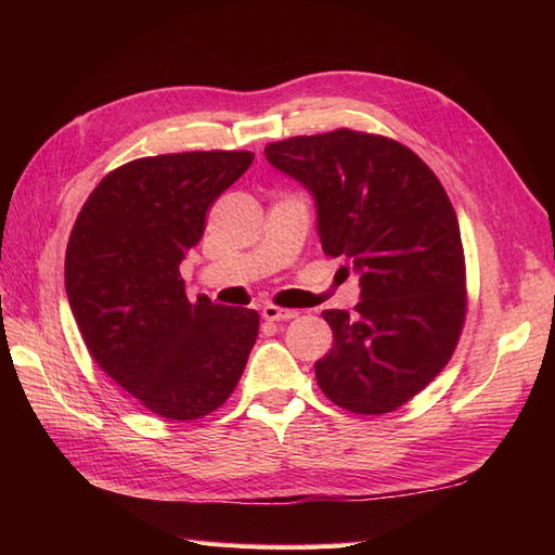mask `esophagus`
Returning <instances> with one entry per match:
<instances>
[{"label":"esophagus","mask_w":555,"mask_h":555,"mask_svg":"<svg viewBox=\"0 0 555 555\" xmlns=\"http://www.w3.org/2000/svg\"><path fill=\"white\" fill-rule=\"evenodd\" d=\"M262 317H264L267 322H288V320H296L298 312H296V310L276 308V305H264V308H262Z\"/></svg>","instance_id":"1"}]
</instances>
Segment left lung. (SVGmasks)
<instances>
[{
    "label": "left lung",
    "mask_w": 555,
    "mask_h": 555,
    "mask_svg": "<svg viewBox=\"0 0 555 555\" xmlns=\"http://www.w3.org/2000/svg\"><path fill=\"white\" fill-rule=\"evenodd\" d=\"M271 167L314 197L322 250L360 281L356 312L324 310L334 348L314 362L328 400L382 415L451 360L465 322L455 209L434 171L391 138L338 128L264 147Z\"/></svg>",
    "instance_id": "1"
}]
</instances>
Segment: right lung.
I'll return each instance as SVG.
<instances>
[{"label": "right lung", "mask_w": 555, "mask_h": 555, "mask_svg": "<svg viewBox=\"0 0 555 555\" xmlns=\"http://www.w3.org/2000/svg\"><path fill=\"white\" fill-rule=\"evenodd\" d=\"M253 152H179L128 162L82 205L66 247V296L90 356L147 410L197 420L227 403L259 314L188 300L181 262L209 205Z\"/></svg>", "instance_id": "1"}]
</instances>
